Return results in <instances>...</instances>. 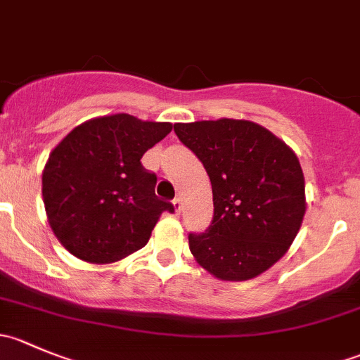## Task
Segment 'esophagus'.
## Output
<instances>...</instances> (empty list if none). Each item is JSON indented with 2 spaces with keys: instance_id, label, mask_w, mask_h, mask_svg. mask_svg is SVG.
<instances>
[{
  "instance_id": "34e87169",
  "label": "esophagus",
  "mask_w": 360,
  "mask_h": 360,
  "mask_svg": "<svg viewBox=\"0 0 360 360\" xmlns=\"http://www.w3.org/2000/svg\"><path fill=\"white\" fill-rule=\"evenodd\" d=\"M172 205H174V210H176L177 214H181V210H183V203H181V198H179V197L174 198Z\"/></svg>"
}]
</instances>
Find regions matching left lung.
Wrapping results in <instances>:
<instances>
[{"instance_id": "obj_1", "label": "left lung", "mask_w": 360, "mask_h": 360, "mask_svg": "<svg viewBox=\"0 0 360 360\" xmlns=\"http://www.w3.org/2000/svg\"><path fill=\"white\" fill-rule=\"evenodd\" d=\"M174 132L212 184V223L205 233L188 237L197 263L221 281H249L266 271L288 252L303 223L300 160L249 120L176 123Z\"/></svg>"}]
</instances>
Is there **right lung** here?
Returning <instances> with one entry per match:
<instances>
[{
    "label": "right lung",
    "instance_id": "obj_1",
    "mask_svg": "<svg viewBox=\"0 0 360 360\" xmlns=\"http://www.w3.org/2000/svg\"><path fill=\"white\" fill-rule=\"evenodd\" d=\"M172 130L127 112L99 116L53 148L43 170V203L57 240L96 264L123 259L148 244L172 203L155 195L157 176L141 158Z\"/></svg>",
    "mask_w": 360,
    "mask_h": 360
}]
</instances>
